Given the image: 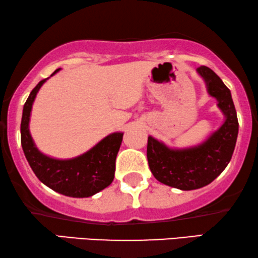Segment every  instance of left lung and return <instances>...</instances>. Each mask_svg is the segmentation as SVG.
Returning a JSON list of instances; mask_svg holds the SVG:
<instances>
[{
    "label": "left lung",
    "mask_w": 258,
    "mask_h": 258,
    "mask_svg": "<svg viewBox=\"0 0 258 258\" xmlns=\"http://www.w3.org/2000/svg\"><path fill=\"white\" fill-rule=\"evenodd\" d=\"M207 84L208 94L218 100L226 120L204 144L190 149L172 150L152 137L148 138L150 170L162 183L193 190L210 184L227 167L232 157L238 136V119L231 91L210 68H198Z\"/></svg>",
    "instance_id": "left-lung-1"
}]
</instances>
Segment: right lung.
Instances as JSON below:
<instances>
[{"label": "right lung", "instance_id": "add662e5", "mask_svg": "<svg viewBox=\"0 0 258 258\" xmlns=\"http://www.w3.org/2000/svg\"><path fill=\"white\" fill-rule=\"evenodd\" d=\"M45 81H40L35 86L25 102L21 119L22 150L35 176L47 187L67 197H91L112 183L116 155L121 145L123 133L116 132L107 136L89 151L74 159L59 161L42 155L35 148L29 135L28 123L33 101Z\"/></svg>", "mask_w": 258, "mask_h": 258}]
</instances>
